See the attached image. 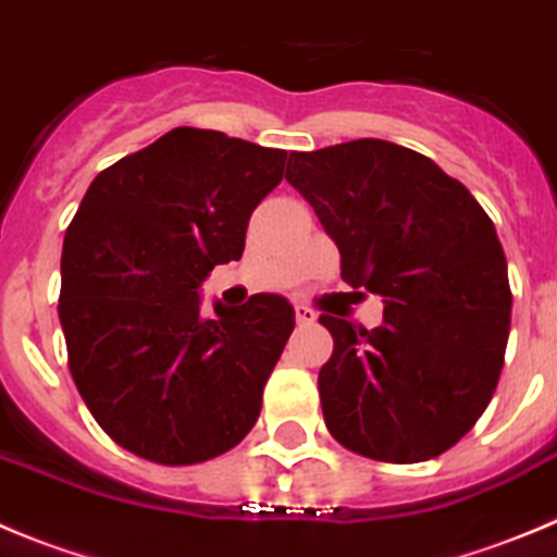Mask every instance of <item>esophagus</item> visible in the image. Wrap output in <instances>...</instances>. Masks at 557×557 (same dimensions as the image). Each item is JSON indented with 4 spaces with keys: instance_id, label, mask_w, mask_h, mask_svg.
<instances>
[{
    "instance_id": "1",
    "label": "esophagus",
    "mask_w": 557,
    "mask_h": 557,
    "mask_svg": "<svg viewBox=\"0 0 557 557\" xmlns=\"http://www.w3.org/2000/svg\"><path fill=\"white\" fill-rule=\"evenodd\" d=\"M294 315H297L299 327H305V324H313L315 322V313L310 308H305V305H297V308H294Z\"/></svg>"
}]
</instances>
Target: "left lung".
<instances>
[{"label":"left lung","instance_id":"1","mask_svg":"<svg viewBox=\"0 0 557 557\" xmlns=\"http://www.w3.org/2000/svg\"><path fill=\"white\" fill-rule=\"evenodd\" d=\"M341 252V277L380 294L385 322L322 313L324 424L349 453L422 463L488 408L510 333V283L494 222L433 160L380 138L290 152L285 172Z\"/></svg>","mask_w":557,"mask_h":557}]
</instances>
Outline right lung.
<instances>
[{
	"mask_svg": "<svg viewBox=\"0 0 557 557\" xmlns=\"http://www.w3.org/2000/svg\"><path fill=\"white\" fill-rule=\"evenodd\" d=\"M285 160V149L177 127L85 191L63 238L58 315L79 397L127 453L202 463L258 422L294 308L255 294L205 319L199 285L242 258L249 216Z\"/></svg>",
	"mask_w": 557,
	"mask_h": 557,
	"instance_id": "1",
	"label": "right lung"
}]
</instances>
